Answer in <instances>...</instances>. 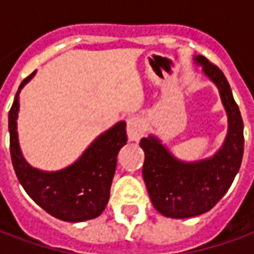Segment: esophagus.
I'll return each mask as SVG.
<instances>
[{"label": "esophagus", "instance_id": "obj_1", "mask_svg": "<svg viewBox=\"0 0 254 254\" xmlns=\"http://www.w3.org/2000/svg\"><path fill=\"white\" fill-rule=\"evenodd\" d=\"M127 138L130 141H137L140 137L143 136L144 133V125L143 121L138 118V117H132L127 120Z\"/></svg>", "mask_w": 254, "mask_h": 254}]
</instances>
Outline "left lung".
I'll list each match as a JSON object with an SVG mask.
<instances>
[{"label": "left lung", "mask_w": 254, "mask_h": 254, "mask_svg": "<svg viewBox=\"0 0 254 254\" xmlns=\"http://www.w3.org/2000/svg\"><path fill=\"white\" fill-rule=\"evenodd\" d=\"M196 61L218 85L229 116V133L213 158L184 163L169 154L155 137L141 138L143 178L155 209L167 218L185 219L207 212L226 194L240 170L244 155V121L223 72L207 58Z\"/></svg>", "instance_id": "obj_1"}]
</instances>
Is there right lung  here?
<instances>
[{"mask_svg":"<svg viewBox=\"0 0 254 254\" xmlns=\"http://www.w3.org/2000/svg\"><path fill=\"white\" fill-rule=\"evenodd\" d=\"M32 76L34 73L23 80L19 92ZM17 95L9 110V134L12 163L21 187L39 207L54 218L74 223L99 216L110 197L118 151L127 141V124L118 122L100 134L72 166L56 173H45L32 169L20 151L16 130Z\"/></svg>","mask_w":254,"mask_h":254,"instance_id":"1","label":"right lung"}]
</instances>
